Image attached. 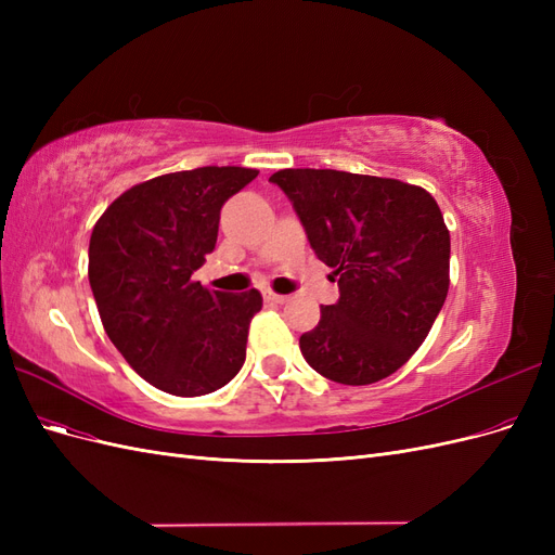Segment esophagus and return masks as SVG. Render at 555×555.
<instances>
[{
	"label": "esophagus",
	"mask_w": 555,
	"mask_h": 555,
	"mask_svg": "<svg viewBox=\"0 0 555 555\" xmlns=\"http://www.w3.org/2000/svg\"><path fill=\"white\" fill-rule=\"evenodd\" d=\"M263 298L268 300V304H275V306H282V304H287V300H289V296L273 294V292H266V294H263Z\"/></svg>",
	"instance_id": "obj_1"
}]
</instances>
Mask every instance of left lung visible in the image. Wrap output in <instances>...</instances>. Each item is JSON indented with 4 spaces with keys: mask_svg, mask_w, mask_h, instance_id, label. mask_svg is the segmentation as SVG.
I'll use <instances>...</instances> for the list:
<instances>
[{
    "mask_svg": "<svg viewBox=\"0 0 555 555\" xmlns=\"http://www.w3.org/2000/svg\"><path fill=\"white\" fill-rule=\"evenodd\" d=\"M271 182L340 287L300 335V354L338 384L389 377L422 347L449 292L451 241L435 198L408 182L333 169H284Z\"/></svg>",
    "mask_w": 555,
    "mask_h": 555,
    "instance_id": "obj_1",
    "label": "left lung"
}]
</instances>
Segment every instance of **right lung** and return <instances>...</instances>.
Masks as SVG:
<instances>
[{"label": "right lung", "instance_id": "1", "mask_svg": "<svg viewBox=\"0 0 555 555\" xmlns=\"http://www.w3.org/2000/svg\"><path fill=\"white\" fill-rule=\"evenodd\" d=\"M257 176L241 166L166 173L117 196L92 229L88 275L102 324L166 393H212L245 363L261 294L206 289L192 275L215 249L222 206Z\"/></svg>", "mask_w": 555, "mask_h": 555}]
</instances>
